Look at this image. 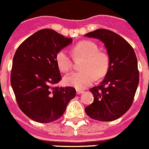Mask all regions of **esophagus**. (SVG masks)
Instances as JSON below:
<instances>
[{
  "label": "esophagus",
  "instance_id": "1",
  "mask_svg": "<svg viewBox=\"0 0 149 149\" xmlns=\"http://www.w3.org/2000/svg\"><path fill=\"white\" fill-rule=\"evenodd\" d=\"M83 92H84L83 90H80V89H77V90H76V93H77V94H82Z\"/></svg>",
  "mask_w": 149,
  "mask_h": 149
}]
</instances>
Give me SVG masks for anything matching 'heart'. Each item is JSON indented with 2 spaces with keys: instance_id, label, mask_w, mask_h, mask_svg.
Returning <instances> with one entry per match:
<instances>
[{
  "instance_id": "1",
  "label": "heart",
  "mask_w": 149,
  "mask_h": 149,
  "mask_svg": "<svg viewBox=\"0 0 149 149\" xmlns=\"http://www.w3.org/2000/svg\"><path fill=\"white\" fill-rule=\"evenodd\" d=\"M75 57H83L82 70L67 75L64 83L77 89L88 87L96 79V75L100 78L107 74L109 66V58L107 53L98 50V46L93 41L82 40L73 48ZM58 67L62 72H68L72 68V60L67 51L62 49L55 56Z\"/></svg>"
}]
</instances>
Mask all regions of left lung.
<instances>
[{
  "instance_id": "left-lung-1",
  "label": "left lung",
  "mask_w": 149,
  "mask_h": 149,
  "mask_svg": "<svg viewBox=\"0 0 149 149\" xmlns=\"http://www.w3.org/2000/svg\"><path fill=\"white\" fill-rule=\"evenodd\" d=\"M85 36L104 43L109 58L103 80L90 89L94 100L85 109V113L97 121H115L131 107L138 87L139 76L135 52L125 39L109 30L97 29Z\"/></svg>"
}]
</instances>
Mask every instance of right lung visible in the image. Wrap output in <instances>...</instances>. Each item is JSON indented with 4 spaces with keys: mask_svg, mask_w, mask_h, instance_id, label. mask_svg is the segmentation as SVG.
Returning <instances> with one entry per match:
<instances>
[{
    "mask_svg": "<svg viewBox=\"0 0 149 149\" xmlns=\"http://www.w3.org/2000/svg\"><path fill=\"white\" fill-rule=\"evenodd\" d=\"M72 42V38L46 28L27 38L15 52L11 86L20 109L33 121H56L76 96L74 88L52 86L61 79L56 54Z\"/></svg>",
    "mask_w": 149,
    "mask_h": 149,
    "instance_id": "1",
    "label": "right lung"
}]
</instances>
